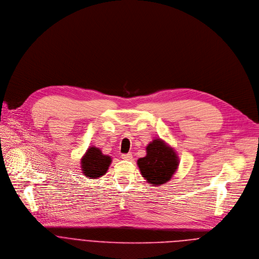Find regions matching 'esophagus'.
I'll use <instances>...</instances> for the list:
<instances>
[{
	"mask_svg": "<svg viewBox=\"0 0 259 259\" xmlns=\"http://www.w3.org/2000/svg\"><path fill=\"white\" fill-rule=\"evenodd\" d=\"M121 158L123 160H132L133 158V155L131 153H127V154H121Z\"/></svg>",
	"mask_w": 259,
	"mask_h": 259,
	"instance_id": "esophagus-1",
	"label": "esophagus"
}]
</instances>
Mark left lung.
I'll use <instances>...</instances> for the list:
<instances>
[{
	"mask_svg": "<svg viewBox=\"0 0 259 259\" xmlns=\"http://www.w3.org/2000/svg\"><path fill=\"white\" fill-rule=\"evenodd\" d=\"M146 150V156L138 160L142 176L154 186L167 183L179 165V158L175 150L157 139L151 142Z\"/></svg>",
	"mask_w": 259,
	"mask_h": 259,
	"instance_id": "obj_1",
	"label": "left lung"
}]
</instances>
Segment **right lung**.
<instances>
[{"label":"right lung","mask_w":259,"mask_h":259,"mask_svg":"<svg viewBox=\"0 0 259 259\" xmlns=\"http://www.w3.org/2000/svg\"><path fill=\"white\" fill-rule=\"evenodd\" d=\"M110 163L111 157L97 147H90L81 159V170L87 178L97 179L106 174Z\"/></svg>","instance_id":"1"}]
</instances>
